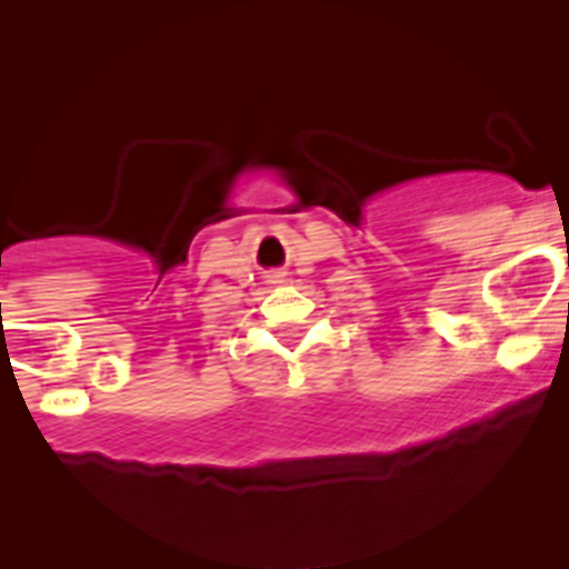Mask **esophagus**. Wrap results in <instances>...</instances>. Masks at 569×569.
<instances>
[{
	"instance_id": "esophagus-1",
	"label": "esophagus",
	"mask_w": 569,
	"mask_h": 569,
	"mask_svg": "<svg viewBox=\"0 0 569 569\" xmlns=\"http://www.w3.org/2000/svg\"><path fill=\"white\" fill-rule=\"evenodd\" d=\"M281 276H284V273H279V270H270V273H268V281H270V284H279Z\"/></svg>"
}]
</instances>
